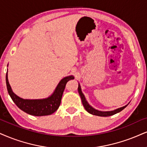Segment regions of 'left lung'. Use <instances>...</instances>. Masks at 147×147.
Here are the masks:
<instances>
[{"mask_svg": "<svg viewBox=\"0 0 147 147\" xmlns=\"http://www.w3.org/2000/svg\"><path fill=\"white\" fill-rule=\"evenodd\" d=\"M78 90L79 95H80V96L81 99H82V104L84 107L85 110H86V111L88 112V113L91 114V115H93L99 116V117H110V116L114 115H115V114L118 113V112L122 111V110H123L124 108L128 105L127 104L123 107H121V108H117V109H116V110H111V111H100V110L95 109V108H93V107H92L89 104H88V101H86V98H85L84 94H83V93L82 92L80 84L79 83H78Z\"/></svg>", "mask_w": 147, "mask_h": 147, "instance_id": "1", "label": "left lung"}]
</instances>
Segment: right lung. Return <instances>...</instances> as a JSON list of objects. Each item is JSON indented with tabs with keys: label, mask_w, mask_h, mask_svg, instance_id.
Returning a JSON list of instances; mask_svg holds the SVG:
<instances>
[{
	"label": "right lung",
	"mask_w": 147,
	"mask_h": 147,
	"mask_svg": "<svg viewBox=\"0 0 147 147\" xmlns=\"http://www.w3.org/2000/svg\"><path fill=\"white\" fill-rule=\"evenodd\" d=\"M73 79H74L73 76H69L63 78L58 84L53 93L47 98L28 99L21 98L13 92L11 87L9 83L7 72L6 74L7 90L13 101L22 111L28 115L36 116V117L50 115L57 111L61 104V98L65 90V85L69 80Z\"/></svg>",
	"instance_id": "right-lung-1"
}]
</instances>
